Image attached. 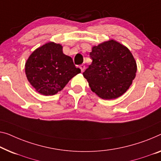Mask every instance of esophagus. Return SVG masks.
<instances>
[{
	"label": "esophagus",
	"mask_w": 161,
	"mask_h": 161,
	"mask_svg": "<svg viewBox=\"0 0 161 161\" xmlns=\"http://www.w3.org/2000/svg\"><path fill=\"white\" fill-rule=\"evenodd\" d=\"M80 69H81V72H83L84 70H85V66L83 65V64H81V65L80 66Z\"/></svg>",
	"instance_id": "34e87169"
}]
</instances>
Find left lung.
Returning <instances> with one entry per match:
<instances>
[{
  "label": "left lung",
  "instance_id": "1",
  "mask_svg": "<svg viewBox=\"0 0 161 161\" xmlns=\"http://www.w3.org/2000/svg\"><path fill=\"white\" fill-rule=\"evenodd\" d=\"M90 56L92 62L83 76L91 90L105 100L115 99L125 93L137 69L130 50L111 40L93 46Z\"/></svg>",
  "mask_w": 161,
  "mask_h": 161
}]
</instances>
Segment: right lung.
<instances>
[{"mask_svg": "<svg viewBox=\"0 0 161 161\" xmlns=\"http://www.w3.org/2000/svg\"><path fill=\"white\" fill-rule=\"evenodd\" d=\"M81 72L70 56L63 53L61 45L47 42L36 49L25 64L28 81L43 95H53L62 90L69 80Z\"/></svg>", "mask_w": 161, "mask_h": 161, "instance_id": "1", "label": "right lung"}]
</instances>
